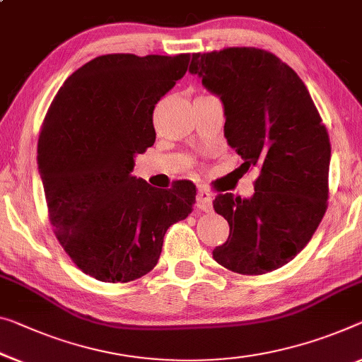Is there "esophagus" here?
<instances>
[{
  "label": "esophagus",
  "instance_id": "1",
  "mask_svg": "<svg viewBox=\"0 0 362 362\" xmlns=\"http://www.w3.org/2000/svg\"><path fill=\"white\" fill-rule=\"evenodd\" d=\"M196 207L202 212H212L214 209V196L207 191H199L196 197Z\"/></svg>",
  "mask_w": 362,
  "mask_h": 362
}]
</instances>
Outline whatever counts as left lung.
Returning <instances> with one entry per match:
<instances>
[{
    "label": "left lung",
    "mask_w": 362,
    "mask_h": 362,
    "mask_svg": "<svg viewBox=\"0 0 362 362\" xmlns=\"http://www.w3.org/2000/svg\"><path fill=\"white\" fill-rule=\"evenodd\" d=\"M189 72L220 98L226 142L244 168L260 170L251 197H215L230 236L214 259L244 275L280 269L310 241L327 209L332 148L319 111L296 72L264 49L196 53Z\"/></svg>",
    "instance_id": "obj_1"
}]
</instances>
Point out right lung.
<instances>
[{
    "instance_id": "obj_1",
    "label": "right lung",
    "mask_w": 362,
    "mask_h": 362,
    "mask_svg": "<svg viewBox=\"0 0 362 362\" xmlns=\"http://www.w3.org/2000/svg\"><path fill=\"white\" fill-rule=\"evenodd\" d=\"M189 54H103L64 81L37 148L49 221L74 264L98 281L153 269L163 236L191 214L196 186L152 187L132 176L155 142L153 108L187 71Z\"/></svg>"
}]
</instances>
